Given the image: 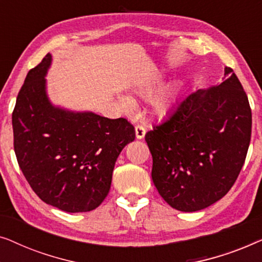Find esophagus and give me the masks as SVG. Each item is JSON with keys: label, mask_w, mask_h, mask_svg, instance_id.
Returning <instances> with one entry per match:
<instances>
[{"label": "esophagus", "mask_w": 262, "mask_h": 262, "mask_svg": "<svg viewBox=\"0 0 262 262\" xmlns=\"http://www.w3.org/2000/svg\"><path fill=\"white\" fill-rule=\"evenodd\" d=\"M135 131H136V138L137 139H143L145 136V127L142 126V125H137V126L135 127Z\"/></svg>", "instance_id": "esophagus-1"}]
</instances>
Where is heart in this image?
Listing matches in <instances>:
<instances>
[{"label":"heart","instance_id":"obj_1","mask_svg":"<svg viewBox=\"0 0 262 262\" xmlns=\"http://www.w3.org/2000/svg\"><path fill=\"white\" fill-rule=\"evenodd\" d=\"M152 82H145V83L138 84L135 88L136 93L141 96L149 95L152 91ZM179 99V87L177 84H169L167 87L161 89L159 93H156L150 100V107H151L152 113L157 117H164L170 112ZM120 103L125 108H130L131 101L128 98H120Z\"/></svg>","mask_w":262,"mask_h":262}]
</instances>
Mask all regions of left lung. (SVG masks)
<instances>
[{"mask_svg": "<svg viewBox=\"0 0 262 262\" xmlns=\"http://www.w3.org/2000/svg\"><path fill=\"white\" fill-rule=\"evenodd\" d=\"M224 76L221 83L179 101L169 117L145 135L154 185L182 212L203 210L223 198L245 163L252 111L232 69L225 68Z\"/></svg>", "mask_w": 262, "mask_h": 262, "instance_id": "8db88e82", "label": "left lung"}]
</instances>
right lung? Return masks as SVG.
<instances>
[{"label": "right lung", "mask_w": 262, "mask_h": 262, "mask_svg": "<svg viewBox=\"0 0 262 262\" xmlns=\"http://www.w3.org/2000/svg\"><path fill=\"white\" fill-rule=\"evenodd\" d=\"M48 53L28 71L12 116L14 150L32 189L42 202L66 212H88L108 194L118 156L135 141L124 118L52 103L46 75Z\"/></svg>", "instance_id": "obj_1"}]
</instances>
